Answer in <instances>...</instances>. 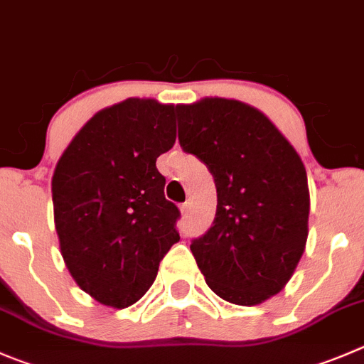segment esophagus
I'll list each match as a JSON object with an SVG mask.
<instances>
[{"instance_id":"esophagus-1","label":"esophagus","mask_w":364,"mask_h":364,"mask_svg":"<svg viewBox=\"0 0 364 364\" xmlns=\"http://www.w3.org/2000/svg\"><path fill=\"white\" fill-rule=\"evenodd\" d=\"M189 202H186V203H182V205H180V210H182V214H188L189 213Z\"/></svg>"}]
</instances>
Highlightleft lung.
<instances>
[{"instance_id": "1", "label": "left lung", "mask_w": 364, "mask_h": 364, "mask_svg": "<svg viewBox=\"0 0 364 364\" xmlns=\"http://www.w3.org/2000/svg\"><path fill=\"white\" fill-rule=\"evenodd\" d=\"M178 141L214 176L213 227L191 243L209 288L257 306L288 284L306 250L309 188L304 162L259 109L237 100L178 105Z\"/></svg>"}]
</instances>
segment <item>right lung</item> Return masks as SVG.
Wrapping results in <instances>:
<instances>
[{
  "label": "right lung",
  "mask_w": 364,
  "mask_h": 364,
  "mask_svg": "<svg viewBox=\"0 0 364 364\" xmlns=\"http://www.w3.org/2000/svg\"><path fill=\"white\" fill-rule=\"evenodd\" d=\"M178 107L128 98L96 112L51 178L55 228L69 273L103 306L123 309L150 289L180 240L157 157L176 139Z\"/></svg>",
  "instance_id": "obj_1"
}]
</instances>
